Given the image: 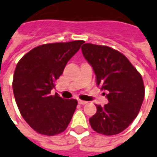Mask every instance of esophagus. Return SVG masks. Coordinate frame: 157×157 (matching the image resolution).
I'll return each instance as SVG.
<instances>
[{"label": "esophagus", "instance_id": "1", "mask_svg": "<svg viewBox=\"0 0 157 157\" xmlns=\"http://www.w3.org/2000/svg\"><path fill=\"white\" fill-rule=\"evenodd\" d=\"M78 103H79V104H80V105H85V104H87V101H82V100H79Z\"/></svg>", "mask_w": 157, "mask_h": 157}]
</instances>
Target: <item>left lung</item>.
I'll list each match as a JSON object with an SVG mask.
<instances>
[{"label":"left lung","mask_w":157,"mask_h":157,"mask_svg":"<svg viewBox=\"0 0 157 157\" xmlns=\"http://www.w3.org/2000/svg\"><path fill=\"white\" fill-rule=\"evenodd\" d=\"M82 52L108 100L104 106L96 105V113L89 119L91 127L106 136L119 134L140 111L145 92L141 75L126 56L113 48L84 44Z\"/></svg>","instance_id":"left-lung-1"}]
</instances>
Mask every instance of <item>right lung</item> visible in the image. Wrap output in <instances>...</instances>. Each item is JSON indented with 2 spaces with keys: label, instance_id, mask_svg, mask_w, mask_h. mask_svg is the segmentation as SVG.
I'll return each mask as SVG.
<instances>
[{
  "label": "right lung",
  "instance_id": "add662e5",
  "mask_svg": "<svg viewBox=\"0 0 157 157\" xmlns=\"http://www.w3.org/2000/svg\"><path fill=\"white\" fill-rule=\"evenodd\" d=\"M83 43L42 44L27 52L16 65L13 80L16 104L26 123L40 134L54 136L64 132L72 119L77 101L52 95L51 91Z\"/></svg>",
  "mask_w": 157,
  "mask_h": 157
}]
</instances>
